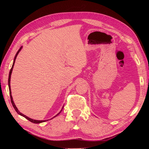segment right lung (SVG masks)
Returning a JSON list of instances; mask_svg holds the SVG:
<instances>
[{
	"label": "right lung",
	"mask_w": 149,
	"mask_h": 149,
	"mask_svg": "<svg viewBox=\"0 0 149 149\" xmlns=\"http://www.w3.org/2000/svg\"><path fill=\"white\" fill-rule=\"evenodd\" d=\"M22 49V47H20V49H19V50H18V52H17V54H16V55H15V58H14V60H13V63L12 67H11V70H10V72H9V78H8V86H9V95H10L11 101V103H12V105H13V106L14 109H15V111H17V113L18 114V115H21V116H24V118H26V119H27L28 120H29L30 122H33V123H42V122H46V121H47V120H33V119H32V118H30L29 117H28V116H26V115H24V114H22V113H21L20 111H19L18 109V108H17V106H15V103H14V101H13V97H12V95H11V86H10L11 75V73H12V71H13V66H14V65H15V62L16 58H17V56H18V53L20 52V50H21V49ZM63 107H62L61 110L60 111H59V112L58 114H57V115H56V116H54L53 118H52L51 119H52V118H55L56 116H58V115H59V114L61 112V111L63 110Z\"/></svg>",
	"instance_id": "add662e5"
}]
</instances>
